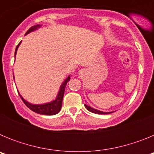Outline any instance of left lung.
<instances>
[{"mask_svg":"<svg viewBox=\"0 0 154 154\" xmlns=\"http://www.w3.org/2000/svg\"><path fill=\"white\" fill-rule=\"evenodd\" d=\"M85 107L87 109L90 111V112H93V113H96V114H109V113H111L112 112H103V111H99V110L97 109H95L92 108L90 107L89 106H87L86 104H85Z\"/></svg>","mask_w":154,"mask_h":154,"instance_id":"1","label":"left lung"}]
</instances>
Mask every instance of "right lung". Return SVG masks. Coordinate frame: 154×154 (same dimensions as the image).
I'll use <instances>...</instances> for the list:
<instances>
[{"mask_svg":"<svg viewBox=\"0 0 154 154\" xmlns=\"http://www.w3.org/2000/svg\"><path fill=\"white\" fill-rule=\"evenodd\" d=\"M41 26H42V25H40V24H37V25H35V26H32L31 28H30L29 29H28V31H27L25 35L29 34L30 32H31V31H35V30H37L38 28H40ZM21 42H20V43L17 45V47H16L15 53H14L15 56H16V54H17V48H18L20 44H21ZM69 80H70V75L68 76L67 78H66V79L63 82V83L61 85L60 89H59V91H58V95H57L56 99H55V100L51 101V103H45V104H41V105H34V104H31V103H29L28 101H26L25 99H24V98H23L21 95H20V97L21 98V99H22V101L24 102V104L26 105L27 106H28L30 109L34 111V112H35L36 113L42 114V115H48V116L55 115V114H57L59 111H60L61 108H62V99H63L65 86H66V84H67V82L69 81Z\"/></svg>","mask_w":154,"mask_h":154,"instance_id":"obj_1","label":"right lung"}]
</instances>
